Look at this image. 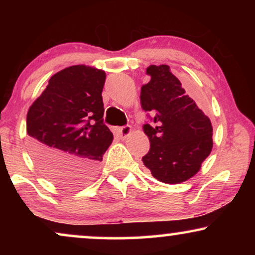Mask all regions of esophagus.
<instances>
[{"label":"esophagus","mask_w":255,"mask_h":255,"mask_svg":"<svg viewBox=\"0 0 255 255\" xmlns=\"http://www.w3.org/2000/svg\"><path fill=\"white\" fill-rule=\"evenodd\" d=\"M130 133H131V127H130V125H125V127H122L120 128V134H121L122 139L128 138V135H130Z\"/></svg>","instance_id":"esophagus-1"}]
</instances>
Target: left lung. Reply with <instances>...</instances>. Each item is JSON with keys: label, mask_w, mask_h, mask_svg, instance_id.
<instances>
[{"label": "left lung", "mask_w": 255, "mask_h": 255, "mask_svg": "<svg viewBox=\"0 0 255 255\" xmlns=\"http://www.w3.org/2000/svg\"><path fill=\"white\" fill-rule=\"evenodd\" d=\"M146 74L151 80L141 87L140 103L153 124L142 127L151 144L142 162L163 183L184 182L210 154L211 122L186 95L169 66L151 65Z\"/></svg>", "instance_id": "1"}]
</instances>
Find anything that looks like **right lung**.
I'll return each instance as SVG.
<instances>
[{"label": "right lung", "mask_w": 255, "mask_h": 255, "mask_svg": "<svg viewBox=\"0 0 255 255\" xmlns=\"http://www.w3.org/2000/svg\"><path fill=\"white\" fill-rule=\"evenodd\" d=\"M106 73L85 65L54 74L27 111L31 154L44 174L61 186L93 181L113 142L103 123Z\"/></svg>", "instance_id": "1"}]
</instances>
